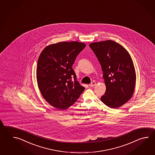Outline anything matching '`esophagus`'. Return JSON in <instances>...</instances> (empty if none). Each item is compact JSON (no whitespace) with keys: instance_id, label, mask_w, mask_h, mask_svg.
<instances>
[{"instance_id":"esophagus-1","label":"esophagus","mask_w":155,"mask_h":155,"mask_svg":"<svg viewBox=\"0 0 155 155\" xmlns=\"http://www.w3.org/2000/svg\"><path fill=\"white\" fill-rule=\"evenodd\" d=\"M96 82H95V81H93L90 84H89V86L90 87H94V86L96 85Z\"/></svg>"}]
</instances>
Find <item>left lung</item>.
<instances>
[{"mask_svg": "<svg viewBox=\"0 0 155 155\" xmlns=\"http://www.w3.org/2000/svg\"><path fill=\"white\" fill-rule=\"evenodd\" d=\"M89 46L102 67L106 89L101 100L110 108H118L134 92L136 78L131 58L123 46L112 40L91 43Z\"/></svg>", "mask_w": 155, "mask_h": 155, "instance_id": "8db88e82", "label": "left lung"}]
</instances>
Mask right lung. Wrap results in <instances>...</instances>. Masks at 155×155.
Wrapping results in <instances>:
<instances>
[{"label":"right lung","mask_w":155,"mask_h":155,"mask_svg":"<svg viewBox=\"0 0 155 155\" xmlns=\"http://www.w3.org/2000/svg\"><path fill=\"white\" fill-rule=\"evenodd\" d=\"M86 45L60 42L46 46L38 60L36 79L43 97L56 109H68L76 102L85 87L77 81L72 68Z\"/></svg>","instance_id":"add662e5"}]
</instances>
